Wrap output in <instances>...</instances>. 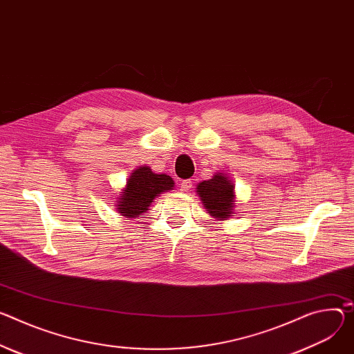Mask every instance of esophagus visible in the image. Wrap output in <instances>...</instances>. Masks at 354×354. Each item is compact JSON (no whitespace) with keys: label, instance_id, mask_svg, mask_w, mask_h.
I'll return each mask as SVG.
<instances>
[{"label":"esophagus","instance_id":"34e87169","mask_svg":"<svg viewBox=\"0 0 354 354\" xmlns=\"http://www.w3.org/2000/svg\"><path fill=\"white\" fill-rule=\"evenodd\" d=\"M192 186H194V182H192L190 179L182 180V182H180V192H187V190H190Z\"/></svg>","mask_w":354,"mask_h":354}]
</instances>
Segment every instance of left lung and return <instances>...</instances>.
Returning <instances> with one entry per match:
<instances>
[{"mask_svg":"<svg viewBox=\"0 0 354 354\" xmlns=\"http://www.w3.org/2000/svg\"><path fill=\"white\" fill-rule=\"evenodd\" d=\"M196 194L212 217L221 221L229 220L234 214V185L224 174L217 172L212 179L201 182Z\"/></svg>","mask_w":354,"mask_h":354,"instance_id":"left-lung-1","label":"left lung"}]
</instances>
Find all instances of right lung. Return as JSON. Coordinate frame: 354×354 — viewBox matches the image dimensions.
Segmentation results:
<instances>
[{"mask_svg":"<svg viewBox=\"0 0 354 354\" xmlns=\"http://www.w3.org/2000/svg\"><path fill=\"white\" fill-rule=\"evenodd\" d=\"M174 187L175 182L169 175L153 174L145 165L138 167L127 179L125 187L115 201V207L127 218L140 217L148 210L156 196Z\"/></svg>","mask_w":354,"mask_h":354,"instance_id":"obj_1","label":"right lung"}]
</instances>
